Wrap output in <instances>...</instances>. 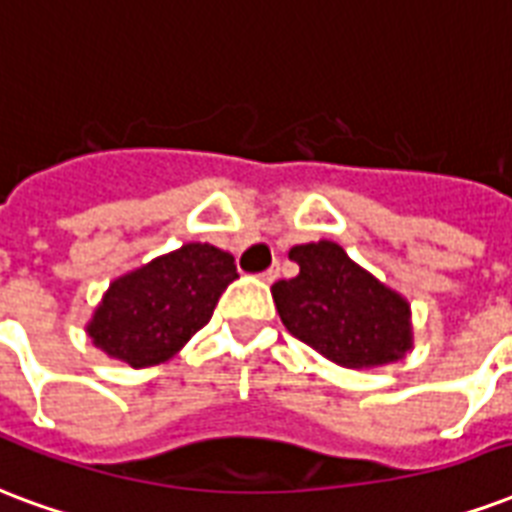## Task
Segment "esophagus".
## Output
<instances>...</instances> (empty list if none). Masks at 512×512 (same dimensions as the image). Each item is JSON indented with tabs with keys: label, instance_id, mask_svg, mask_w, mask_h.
Masks as SVG:
<instances>
[{
	"label": "esophagus",
	"instance_id": "1",
	"mask_svg": "<svg viewBox=\"0 0 512 512\" xmlns=\"http://www.w3.org/2000/svg\"><path fill=\"white\" fill-rule=\"evenodd\" d=\"M261 280H264V283H272V280H278V264H275V267H270L267 272H261Z\"/></svg>",
	"mask_w": 512,
	"mask_h": 512
}]
</instances>
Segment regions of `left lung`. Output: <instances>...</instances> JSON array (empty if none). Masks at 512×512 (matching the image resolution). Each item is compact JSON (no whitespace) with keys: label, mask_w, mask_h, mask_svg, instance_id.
Masks as SVG:
<instances>
[{"label":"left lung","mask_w":512,"mask_h":512,"mask_svg":"<svg viewBox=\"0 0 512 512\" xmlns=\"http://www.w3.org/2000/svg\"><path fill=\"white\" fill-rule=\"evenodd\" d=\"M299 275L278 280L272 299L280 321L324 359L367 370L405 359L413 348L410 302L359 267L332 240L305 242L288 251Z\"/></svg>","instance_id":"8db88e82"}]
</instances>
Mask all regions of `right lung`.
Wrapping results in <instances>:
<instances>
[{
  "label": "right lung",
  "mask_w": 512,
  "mask_h": 512,
  "mask_svg": "<svg viewBox=\"0 0 512 512\" xmlns=\"http://www.w3.org/2000/svg\"><path fill=\"white\" fill-rule=\"evenodd\" d=\"M237 280L232 253L186 242L115 278L86 332L107 359L134 370L164 364L213 318L218 297Z\"/></svg>",
  "instance_id": "add662e5"
}]
</instances>
